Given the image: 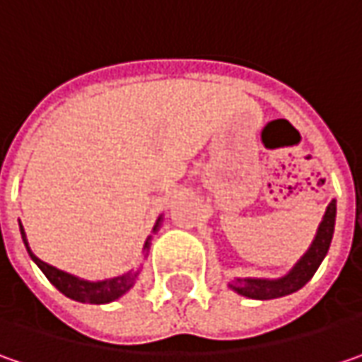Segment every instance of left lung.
I'll return each instance as SVG.
<instances>
[{
    "label": "left lung",
    "instance_id": "obj_1",
    "mask_svg": "<svg viewBox=\"0 0 362 362\" xmlns=\"http://www.w3.org/2000/svg\"><path fill=\"white\" fill-rule=\"evenodd\" d=\"M334 223H337V200H332L326 206L322 223L318 225L314 241L310 243L306 253L291 265L288 274L272 277V279L269 277H235L227 286L249 300H275V298H284L293 291L302 290L312 279V275L316 274V269L320 267V263L330 249Z\"/></svg>",
    "mask_w": 362,
    "mask_h": 362
}]
</instances>
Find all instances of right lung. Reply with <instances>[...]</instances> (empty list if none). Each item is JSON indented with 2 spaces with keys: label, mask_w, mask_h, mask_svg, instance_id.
Segmentation results:
<instances>
[{
  "label": "right lung",
  "mask_w": 362,
  "mask_h": 362,
  "mask_svg": "<svg viewBox=\"0 0 362 362\" xmlns=\"http://www.w3.org/2000/svg\"><path fill=\"white\" fill-rule=\"evenodd\" d=\"M162 223H164V214L158 216L156 225L151 228V235L146 239V243H144V257H148L151 239H153V235L160 230ZM20 233H22V241H24L28 255H30L32 261L42 269V274L48 277V281L54 286L56 290L62 291L66 298H71L74 302H83V304H109V302H115V300H119L123 293H127V291L134 288L137 277H139V269H129V272H125L123 275L109 277V279H99V281H88V279H83V277L66 274V272L58 269L54 265L44 263V261L38 259V257L32 253L22 223H20Z\"/></svg>",
  "instance_id": "right-lung-1"
}]
</instances>
